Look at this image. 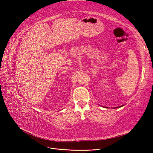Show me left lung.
Here are the masks:
<instances>
[{"instance_id": "obj_1", "label": "left lung", "mask_w": 153, "mask_h": 153, "mask_svg": "<svg viewBox=\"0 0 153 153\" xmlns=\"http://www.w3.org/2000/svg\"><path fill=\"white\" fill-rule=\"evenodd\" d=\"M120 107H121V106H120Z\"/></svg>"}]
</instances>
